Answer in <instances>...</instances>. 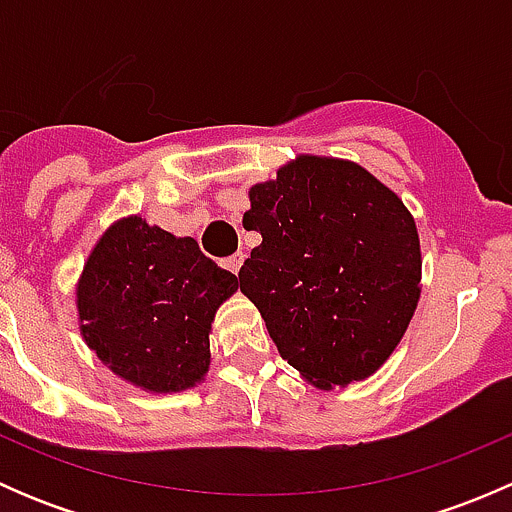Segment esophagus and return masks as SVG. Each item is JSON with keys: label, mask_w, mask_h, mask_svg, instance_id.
I'll return each mask as SVG.
<instances>
[{"label": "esophagus", "mask_w": 512, "mask_h": 512, "mask_svg": "<svg viewBox=\"0 0 512 512\" xmlns=\"http://www.w3.org/2000/svg\"><path fill=\"white\" fill-rule=\"evenodd\" d=\"M242 262H245V255H242V252H237V255L227 257L223 265L232 272V275H237V272H240V267H242Z\"/></svg>", "instance_id": "1"}]
</instances>
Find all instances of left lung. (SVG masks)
<instances>
[{
    "label": "left lung",
    "instance_id": "left-lung-1",
    "mask_svg": "<svg viewBox=\"0 0 512 512\" xmlns=\"http://www.w3.org/2000/svg\"><path fill=\"white\" fill-rule=\"evenodd\" d=\"M262 242L240 267L282 359L317 389L389 359L421 297V242L399 195L359 163L299 156L250 188Z\"/></svg>",
    "mask_w": 512,
    "mask_h": 512
}]
</instances>
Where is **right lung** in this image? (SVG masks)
<instances>
[{
  "mask_svg": "<svg viewBox=\"0 0 512 512\" xmlns=\"http://www.w3.org/2000/svg\"><path fill=\"white\" fill-rule=\"evenodd\" d=\"M237 277L141 215L116 220L91 250L76 285L84 342L116 376L151 394L200 384L210 329Z\"/></svg>",
  "mask_w": 512,
  "mask_h": 512,
  "instance_id": "1",
  "label": "right lung"
}]
</instances>
